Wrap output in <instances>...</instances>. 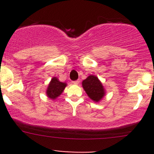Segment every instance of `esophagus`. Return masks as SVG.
I'll return each mask as SVG.
<instances>
[{
  "label": "esophagus",
  "mask_w": 154,
  "mask_h": 154,
  "mask_svg": "<svg viewBox=\"0 0 154 154\" xmlns=\"http://www.w3.org/2000/svg\"><path fill=\"white\" fill-rule=\"evenodd\" d=\"M79 83H80V80H74V81H73V82H72L73 84H74V85H77V84H79Z\"/></svg>",
  "instance_id": "1"
}]
</instances>
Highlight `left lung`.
Instances as JSON below:
<instances>
[{
    "label": "left lung",
    "instance_id": "left-lung-1",
    "mask_svg": "<svg viewBox=\"0 0 154 154\" xmlns=\"http://www.w3.org/2000/svg\"><path fill=\"white\" fill-rule=\"evenodd\" d=\"M83 87L88 97L95 102H98L104 96V89L97 77L88 76L82 83Z\"/></svg>",
    "mask_w": 154,
    "mask_h": 154
}]
</instances>
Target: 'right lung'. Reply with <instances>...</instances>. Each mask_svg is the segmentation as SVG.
I'll use <instances>...</instances> for the list:
<instances>
[{"label": "right lung", "instance_id": "obj_1", "mask_svg": "<svg viewBox=\"0 0 154 154\" xmlns=\"http://www.w3.org/2000/svg\"><path fill=\"white\" fill-rule=\"evenodd\" d=\"M66 86V83L60 82L57 77H53L47 89V95L51 99L57 98L63 93Z\"/></svg>", "mask_w": 154, "mask_h": 154}]
</instances>
